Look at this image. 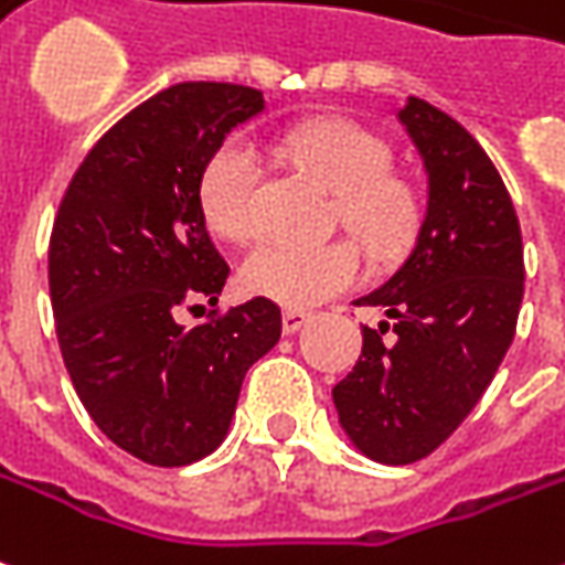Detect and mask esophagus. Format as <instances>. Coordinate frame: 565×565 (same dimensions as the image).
Masks as SVG:
<instances>
[{"label": "esophagus", "mask_w": 565, "mask_h": 565, "mask_svg": "<svg viewBox=\"0 0 565 565\" xmlns=\"http://www.w3.org/2000/svg\"><path fill=\"white\" fill-rule=\"evenodd\" d=\"M309 311H302V309H287L284 311V333L287 337H294V333H299L306 323H309Z\"/></svg>", "instance_id": "34e87169"}]
</instances>
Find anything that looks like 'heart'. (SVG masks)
Returning <instances> with one entry per match:
<instances>
[{
	"label": "heart",
	"instance_id": "1",
	"mask_svg": "<svg viewBox=\"0 0 565 565\" xmlns=\"http://www.w3.org/2000/svg\"><path fill=\"white\" fill-rule=\"evenodd\" d=\"M278 156L337 192V216L379 259L394 256L419 220L416 192L392 177V149L351 118H311L275 140ZM263 161L244 140H226L201 171L199 199L211 228L244 242L259 226ZM242 287L290 309H309L361 281V254L349 242H266L244 256Z\"/></svg>",
	"mask_w": 565,
	"mask_h": 565
}]
</instances>
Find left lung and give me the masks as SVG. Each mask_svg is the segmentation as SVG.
<instances>
[{
    "instance_id": "left-lung-1",
    "label": "left lung",
    "mask_w": 565,
    "mask_h": 565,
    "mask_svg": "<svg viewBox=\"0 0 565 565\" xmlns=\"http://www.w3.org/2000/svg\"><path fill=\"white\" fill-rule=\"evenodd\" d=\"M428 177L404 266L358 306L392 318L333 388L339 425L366 459L409 465L459 428L483 397L516 330L523 238L495 164L456 118L419 97L397 109Z\"/></svg>"
}]
</instances>
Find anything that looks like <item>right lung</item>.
Wrapping results in <instances>:
<instances>
[{
	"label": "right lung",
	"instance_id": "add662e5",
	"mask_svg": "<svg viewBox=\"0 0 565 565\" xmlns=\"http://www.w3.org/2000/svg\"><path fill=\"white\" fill-rule=\"evenodd\" d=\"M266 109L263 90L180 82L131 109L70 180L49 247L63 364L100 431L159 468L211 456L226 437L244 373L281 339V309L216 306L226 259L207 235L201 171L232 128Z\"/></svg>",
	"mask_w": 565,
	"mask_h": 565
}]
</instances>
